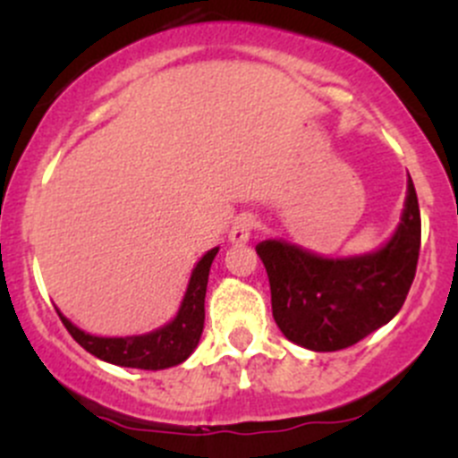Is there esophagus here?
I'll use <instances>...</instances> for the list:
<instances>
[{
	"instance_id": "obj_1",
	"label": "esophagus",
	"mask_w": 458,
	"mask_h": 458,
	"mask_svg": "<svg viewBox=\"0 0 458 458\" xmlns=\"http://www.w3.org/2000/svg\"><path fill=\"white\" fill-rule=\"evenodd\" d=\"M257 221L252 215H239L233 221V228H230V242L233 243H246L252 237V230H255Z\"/></svg>"
}]
</instances>
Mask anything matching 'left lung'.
<instances>
[{
	"mask_svg": "<svg viewBox=\"0 0 458 458\" xmlns=\"http://www.w3.org/2000/svg\"><path fill=\"white\" fill-rule=\"evenodd\" d=\"M421 212L412 179L401 224L381 250L326 259L285 242H261L272 317L293 344L335 352L366 339L403 306L417 275Z\"/></svg>",
	"mask_w": 458,
	"mask_h": 458,
	"instance_id": "1",
	"label": "left lung"
}]
</instances>
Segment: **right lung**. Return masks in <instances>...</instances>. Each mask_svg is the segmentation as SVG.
Instances as JSON below:
<instances>
[{"label": "right lung", "mask_w": 458, "mask_h": 458, "mask_svg": "<svg viewBox=\"0 0 458 458\" xmlns=\"http://www.w3.org/2000/svg\"><path fill=\"white\" fill-rule=\"evenodd\" d=\"M216 252L219 248H212L201 257V261L192 270L191 284H188L177 317L155 332L141 336H119V339L92 336L72 326L59 310L57 315L72 339L101 361L122 368H140V370H164V368L179 366L191 357L201 339L203 318H206L203 301H206L208 275H210L212 259L216 257Z\"/></svg>", "instance_id": "1"}]
</instances>
